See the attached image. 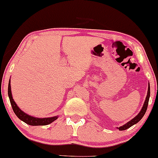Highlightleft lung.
Segmentation results:
<instances>
[{"label": "left lung", "mask_w": 158, "mask_h": 158, "mask_svg": "<svg viewBox=\"0 0 158 158\" xmlns=\"http://www.w3.org/2000/svg\"><path fill=\"white\" fill-rule=\"evenodd\" d=\"M149 96H150V88H149V85L148 91H147V97H146V100H145L144 106H143L142 110H141L140 112H139V113L137 114L136 117H135L134 119H132L131 120V121H129L128 123H127L125 124L124 126L120 127V128H118L120 131L126 130V129H128V128H130V127H131L132 126H134V124L137 123H138L139 120L142 119V118H143V116L144 115L145 112H146V111H147V106H148V103H149Z\"/></svg>", "instance_id": "1"}]
</instances>
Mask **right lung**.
Instances as JSON below:
<instances>
[{"label":"right lung","instance_id":"1","mask_svg":"<svg viewBox=\"0 0 158 158\" xmlns=\"http://www.w3.org/2000/svg\"><path fill=\"white\" fill-rule=\"evenodd\" d=\"M8 94H9V97L11 102L12 109L14 113L20 120L25 123L30 125V126H46V125L50 124L51 123L54 122L55 120L57 119V116L52 117V118H37L34 117L30 116L26 113H24L23 111L18 107L15 102L14 101L13 98H12L11 91V84L10 81L9 83V87H8Z\"/></svg>","mask_w":158,"mask_h":158}]
</instances>
